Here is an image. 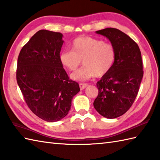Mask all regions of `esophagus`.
Returning a JSON list of instances; mask_svg holds the SVG:
<instances>
[{"label": "esophagus", "instance_id": "obj_1", "mask_svg": "<svg viewBox=\"0 0 160 160\" xmlns=\"http://www.w3.org/2000/svg\"><path fill=\"white\" fill-rule=\"evenodd\" d=\"M79 86H80V89L82 90L84 89H85V88L88 86V84H86V83H80L79 84Z\"/></svg>", "mask_w": 160, "mask_h": 160}]
</instances>
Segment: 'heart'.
Returning a JSON list of instances; mask_svg holds the SVG:
<instances>
[{
    "label": "heart",
    "mask_w": 160,
    "mask_h": 160,
    "mask_svg": "<svg viewBox=\"0 0 160 160\" xmlns=\"http://www.w3.org/2000/svg\"><path fill=\"white\" fill-rule=\"evenodd\" d=\"M116 52L111 43L90 36H80L73 40L71 51L60 53L59 59L68 70L76 71L82 60L84 66L71 75L74 80L84 81L94 76L102 77L113 67Z\"/></svg>",
    "instance_id": "1"
}]
</instances>
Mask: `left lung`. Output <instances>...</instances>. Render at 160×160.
<instances>
[{
	"instance_id": "obj_1",
	"label": "left lung",
	"mask_w": 160,
	"mask_h": 160,
	"mask_svg": "<svg viewBox=\"0 0 160 160\" xmlns=\"http://www.w3.org/2000/svg\"><path fill=\"white\" fill-rule=\"evenodd\" d=\"M110 40L116 56L113 67L96 85V110L103 117L113 119L124 114L133 104L143 78V63L138 44L115 28L96 32Z\"/></svg>"
}]
</instances>
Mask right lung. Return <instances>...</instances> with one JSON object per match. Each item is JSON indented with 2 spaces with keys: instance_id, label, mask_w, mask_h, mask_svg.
<instances>
[{
  "instance_id": "add662e5",
  "label": "right lung",
  "mask_w": 160,
  "mask_h": 160,
  "mask_svg": "<svg viewBox=\"0 0 160 160\" xmlns=\"http://www.w3.org/2000/svg\"><path fill=\"white\" fill-rule=\"evenodd\" d=\"M62 34L42 29L20 50L16 80L26 104L42 120L53 122L69 113L78 82L69 79L60 63Z\"/></svg>"
}]
</instances>
